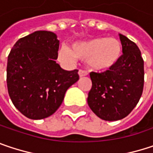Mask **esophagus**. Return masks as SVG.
Wrapping results in <instances>:
<instances>
[{
	"label": "esophagus",
	"instance_id": "esophagus-1",
	"mask_svg": "<svg viewBox=\"0 0 153 153\" xmlns=\"http://www.w3.org/2000/svg\"><path fill=\"white\" fill-rule=\"evenodd\" d=\"M79 77H83V76H87L88 75V72L87 71H85V70H79Z\"/></svg>",
	"mask_w": 153,
	"mask_h": 153
}]
</instances>
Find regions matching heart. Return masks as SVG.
Segmentation results:
<instances>
[{"instance_id": "1", "label": "heart", "mask_w": 153, "mask_h": 153, "mask_svg": "<svg viewBox=\"0 0 153 153\" xmlns=\"http://www.w3.org/2000/svg\"><path fill=\"white\" fill-rule=\"evenodd\" d=\"M123 54V45L116 38L97 37L77 42L72 50L63 46L59 49V59L73 63L76 59H87L88 66L95 71H106L113 68Z\"/></svg>"}]
</instances>
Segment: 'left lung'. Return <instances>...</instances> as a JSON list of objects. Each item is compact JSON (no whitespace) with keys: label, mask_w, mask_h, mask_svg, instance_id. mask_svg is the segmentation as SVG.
Returning a JSON list of instances; mask_svg holds the SVG:
<instances>
[{"label":"left lung","mask_w":153,"mask_h":153,"mask_svg":"<svg viewBox=\"0 0 153 153\" xmlns=\"http://www.w3.org/2000/svg\"><path fill=\"white\" fill-rule=\"evenodd\" d=\"M123 55L111 69L90 73L92 88L88 103L92 111L105 121L127 117L136 107L144 89V60L137 45L119 34Z\"/></svg>","instance_id":"1"}]
</instances>
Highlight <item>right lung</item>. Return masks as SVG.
<instances>
[{"instance_id":"obj_1","label":"right lung","mask_w":153,"mask_h":153,"mask_svg":"<svg viewBox=\"0 0 153 153\" xmlns=\"http://www.w3.org/2000/svg\"><path fill=\"white\" fill-rule=\"evenodd\" d=\"M59 41L55 33L38 30L20 38L7 57V86L15 107L26 117L51 116L66 90L79 79L78 70L56 63Z\"/></svg>"}]
</instances>
